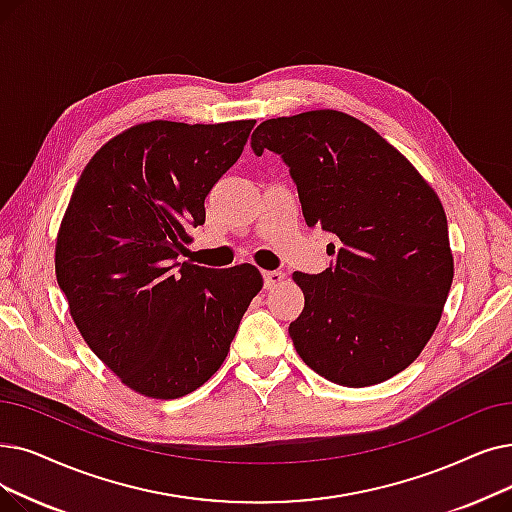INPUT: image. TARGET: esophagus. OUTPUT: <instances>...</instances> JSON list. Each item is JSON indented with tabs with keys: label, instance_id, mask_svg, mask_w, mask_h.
<instances>
[{
	"label": "esophagus",
	"instance_id": "34e87169",
	"mask_svg": "<svg viewBox=\"0 0 512 512\" xmlns=\"http://www.w3.org/2000/svg\"><path fill=\"white\" fill-rule=\"evenodd\" d=\"M284 278H286V274H284V272H278V270L263 272V284H265V288H274V286L282 284Z\"/></svg>",
	"mask_w": 512,
	"mask_h": 512
}]
</instances>
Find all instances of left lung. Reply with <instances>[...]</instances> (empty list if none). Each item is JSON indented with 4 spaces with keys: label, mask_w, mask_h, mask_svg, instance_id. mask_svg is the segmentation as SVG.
<instances>
[{
    "label": "left lung",
    "mask_w": 512,
    "mask_h": 512,
    "mask_svg": "<svg viewBox=\"0 0 512 512\" xmlns=\"http://www.w3.org/2000/svg\"><path fill=\"white\" fill-rule=\"evenodd\" d=\"M257 157L280 154L305 224L335 234L322 274L295 272L305 305L288 326L301 360L343 387L383 383L429 343L454 257L435 190L372 127L339 110L263 121Z\"/></svg>",
    "instance_id": "8db88e82"
}]
</instances>
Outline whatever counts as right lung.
Listing matches in <instances>:
<instances>
[{
	"label": "right lung",
	"instance_id": "obj_1",
	"mask_svg": "<svg viewBox=\"0 0 512 512\" xmlns=\"http://www.w3.org/2000/svg\"><path fill=\"white\" fill-rule=\"evenodd\" d=\"M253 125H133L94 154L71 194L56 238L58 286L85 343L136 393L177 399L205 385L261 291L251 263L180 261Z\"/></svg>",
	"mask_w": 512,
	"mask_h": 512
}]
</instances>
